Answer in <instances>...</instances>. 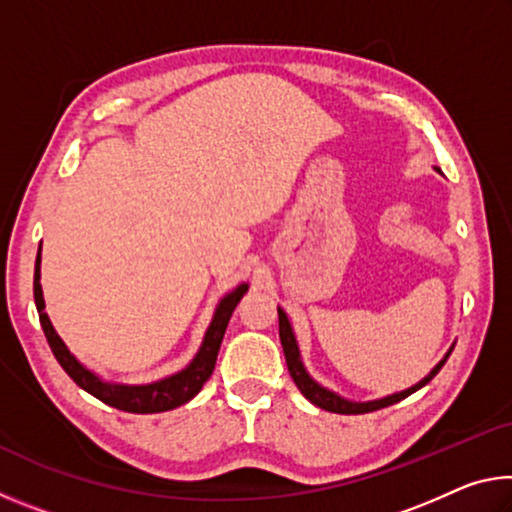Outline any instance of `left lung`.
I'll list each match as a JSON object with an SVG mask.
<instances>
[{"label": "left lung", "instance_id": "8db88e82", "mask_svg": "<svg viewBox=\"0 0 512 512\" xmlns=\"http://www.w3.org/2000/svg\"><path fill=\"white\" fill-rule=\"evenodd\" d=\"M438 173L440 169L433 167ZM277 316H280V341H282V350H284V357H287V366H289V372L293 381H296V386L300 388V393L307 397V400L311 404L320 406V409H325L329 413H341V415H359V413H370V411H377V409H384V406H391L395 402L404 400V397H409L411 393L420 391L422 386H427L429 381L438 375L440 368L445 366V361L449 359V354H452L454 345L452 348L447 350V354L443 359H440L436 366L431 368V372L424 379H420L418 384L406 388V391H400V393H393V395H386V397H379V400H370V402H354V400H348V397H343L339 393L329 391V388L320 386L318 381L309 375L305 363H302V357H300V348H298V341H296V334H293V327H291V320L287 316V311H284L282 307H277Z\"/></svg>", "mask_w": 512, "mask_h": 512}]
</instances>
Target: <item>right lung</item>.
<instances>
[{
	"label": "right lung",
	"instance_id": "right-lung-1",
	"mask_svg": "<svg viewBox=\"0 0 512 512\" xmlns=\"http://www.w3.org/2000/svg\"><path fill=\"white\" fill-rule=\"evenodd\" d=\"M40 253H42V241L36 257V273H33V298H36L40 325L45 329V336L49 341L51 352H54V357L58 359V363L63 366L67 375L83 388V391H88L90 395H94L101 402H106L108 406H115V409L128 411V413L171 411L176 409V406L187 404L192 397L198 395V391H201L205 381L212 375L216 357H219L225 327L230 323L232 311H235L239 300L244 298V293L248 291L246 282H241L239 287H235L230 293H225V296L219 300V305H216L214 316L210 320V327H207V332L203 336L201 348H198L194 359L189 361L183 370L173 372V375L162 377L158 381H151V384H117V381L103 379L88 366H83V363L69 352L65 341L60 339L54 325H51L49 316L45 314V298H42V284H40L42 255Z\"/></svg>",
	"mask_w": 512,
	"mask_h": 512
}]
</instances>
